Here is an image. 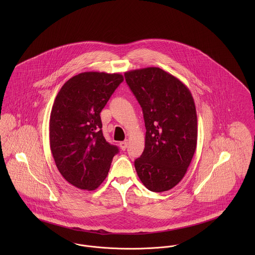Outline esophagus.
<instances>
[{
    "label": "esophagus",
    "instance_id": "obj_1",
    "mask_svg": "<svg viewBox=\"0 0 255 255\" xmlns=\"http://www.w3.org/2000/svg\"><path fill=\"white\" fill-rule=\"evenodd\" d=\"M120 147H121V149L122 150H126L127 149V147H128V140H125V141H122V142H120Z\"/></svg>",
    "mask_w": 255,
    "mask_h": 255
}]
</instances>
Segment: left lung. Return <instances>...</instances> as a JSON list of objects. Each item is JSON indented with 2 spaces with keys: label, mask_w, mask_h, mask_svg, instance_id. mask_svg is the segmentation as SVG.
<instances>
[{
  "label": "left lung",
  "mask_w": 255,
  "mask_h": 255,
  "mask_svg": "<svg viewBox=\"0 0 255 255\" xmlns=\"http://www.w3.org/2000/svg\"><path fill=\"white\" fill-rule=\"evenodd\" d=\"M142 108L145 148L134 161L141 182L151 191H167L181 182L197 143L193 97L182 81L151 67L125 73Z\"/></svg>",
  "instance_id": "1"
}]
</instances>
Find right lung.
I'll return each instance as SVG.
<instances>
[{
  "mask_svg": "<svg viewBox=\"0 0 255 255\" xmlns=\"http://www.w3.org/2000/svg\"><path fill=\"white\" fill-rule=\"evenodd\" d=\"M123 80L120 73H79L62 86L54 101L51 151L61 175L77 188L96 189L119 152L103 135L100 113Z\"/></svg>",
  "mask_w": 255,
  "mask_h": 255,
  "instance_id": "add662e5",
  "label": "right lung"
}]
</instances>
